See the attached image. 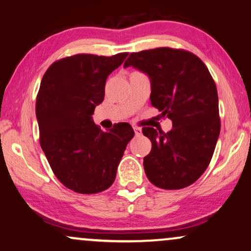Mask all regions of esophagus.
<instances>
[{
	"label": "esophagus",
	"instance_id": "esophagus-1",
	"mask_svg": "<svg viewBox=\"0 0 251 251\" xmlns=\"http://www.w3.org/2000/svg\"><path fill=\"white\" fill-rule=\"evenodd\" d=\"M133 129H134L135 134H140V133H141V128H139V127H133Z\"/></svg>",
	"mask_w": 251,
	"mask_h": 251
}]
</instances>
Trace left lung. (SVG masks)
Wrapping results in <instances>:
<instances>
[{
    "instance_id": "1",
    "label": "left lung",
    "mask_w": 251,
    "mask_h": 251,
    "mask_svg": "<svg viewBox=\"0 0 251 251\" xmlns=\"http://www.w3.org/2000/svg\"><path fill=\"white\" fill-rule=\"evenodd\" d=\"M147 73L150 102L172 120L173 127H143L151 151L143 158L147 178L163 189L192 185L210 164L220 133L218 94L204 63L182 49L163 48L132 52L124 68Z\"/></svg>"
}]
</instances>
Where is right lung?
<instances>
[{
    "mask_svg": "<svg viewBox=\"0 0 251 251\" xmlns=\"http://www.w3.org/2000/svg\"><path fill=\"white\" fill-rule=\"evenodd\" d=\"M127 55L78 53L52 63L43 75L35 104L40 145L53 175L75 193L108 189L134 136L127 123L103 132L92 118L104 100L106 78Z\"/></svg>",
    "mask_w": 251,
    "mask_h": 251,
    "instance_id": "add662e5",
    "label": "right lung"
}]
</instances>
